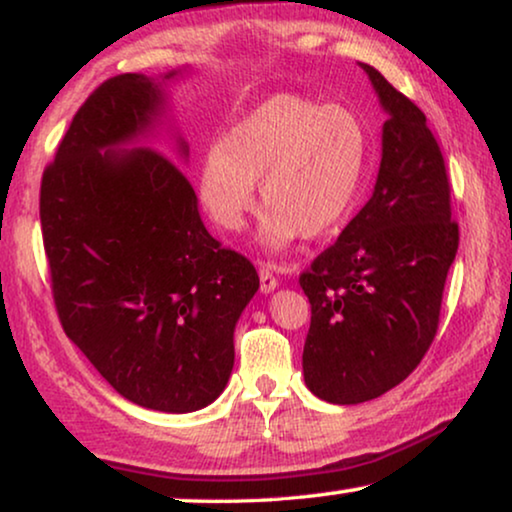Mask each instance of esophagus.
Listing matches in <instances>:
<instances>
[{
  "label": "esophagus",
  "mask_w": 512,
  "mask_h": 512,
  "mask_svg": "<svg viewBox=\"0 0 512 512\" xmlns=\"http://www.w3.org/2000/svg\"><path fill=\"white\" fill-rule=\"evenodd\" d=\"M258 277H261V291L263 293H272L279 286L275 272H272L270 265H263V268L258 270Z\"/></svg>",
  "instance_id": "1"
}]
</instances>
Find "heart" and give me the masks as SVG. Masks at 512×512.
I'll return each mask as SVG.
<instances>
[{"label":"heart","instance_id":"1","mask_svg":"<svg viewBox=\"0 0 512 512\" xmlns=\"http://www.w3.org/2000/svg\"><path fill=\"white\" fill-rule=\"evenodd\" d=\"M370 153V130L354 109L272 95L205 153L198 198L216 226L237 233L254 212L261 181L268 212L258 242L282 251L300 235L328 233L352 212Z\"/></svg>","mask_w":512,"mask_h":512}]
</instances>
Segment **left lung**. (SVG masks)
<instances>
[{
	"instance_id": "left-lung-1",
	"label": "left lung",
	"mask_w": 512,
	"mask_h": 512,
	"mask_svg": "<svg viewBox=\"0 0 512 512\" xmlns=\"http://www.w3.org/2000/svg\"><path fill=\"white\" fill-rule=\"evenodd\" d=\"M361 69L387 114L375 191L300 275L312 305L305 384L335 405L382 396L419 366L459 247L445 160L426 116L375 67Z\"/></svg>"
}]
</instances>
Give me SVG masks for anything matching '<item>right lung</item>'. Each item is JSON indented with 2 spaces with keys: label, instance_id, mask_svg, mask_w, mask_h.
<instances>
[{
  "label": "right lung",
  "instance_id": "1",
  "mask_svg": "<svg viewBox=\"0 0 512 512\" xmlns=\"http://www.w3.org/2000/svg\"><path fill=\"white\" fill-rule=\"evenodd\" d=\"M163 76L121 74L76 111L41 179V233L67 338L142 408L184 415L226 389L256 268L207 233L181 167L149 144L170 111ZM174 153L188 158L172 130Z\"/></svg>",
  "mask_w": 512,
  "mask_h": 512
}]
</instances>
